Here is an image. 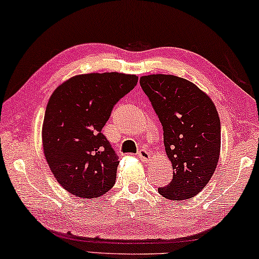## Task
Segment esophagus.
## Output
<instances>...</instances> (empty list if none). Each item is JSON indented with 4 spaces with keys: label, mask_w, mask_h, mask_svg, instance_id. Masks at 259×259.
Returning a JSON list of instances; mask_svg holds the SVG:
<instances>
[{
    "label": "esophagus",
    "mask_w": 259,
    "mask_h": 259,
    "mask_svg": "<svg viewBox=\"0 0 259 259\" xmlns=\"http://www.w3.org/2000/svg\"><path fill=\"white\" fill-rule=\"evenodd\" d=\"M137 156L141 159V161L148 162L150 161V153L147 149H140L139 153H137Z\"/></svg>",
    "instance_id": "34e87169"
}]
</instances>
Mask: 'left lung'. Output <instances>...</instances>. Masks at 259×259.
I'll return each mask as SVG.
<instances>
[{
  "label": "left lung",
  "mask_w": 259,
  "mask_h": 259,
  "mask_svg": "<svg viewBox=\"0 0 259 259\" xmlns=\"http://www.w3.org/2000/svg\"><path fill=\"white\" fill-rule=\"evenodd\" d=\"M162 124L163 145L172 162L173 179L159 188L165 198L183 201L204 189L220 158L221 124L212 100L195 83L175 75L140 78Z\"/></svg>",
  "instance_id": "left-lung-1"
}]
</instances>
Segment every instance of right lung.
<instances>
[{
	"instance_id": "right-lung-1",
	"label": "right lung",
	"mask_w": 259,
	"mask_h": 259,
	"mask_svg": "<svg viewBox=\"0 0 259 259\" xmlns=\"http://www.w3.org/2000/svg\"><path fill=\"white\" fill-rule=\"evenodd\" d=\"M137 80L136 75L122 73L82 74L51 94L41 129L42 149L56 181L71 195L101 197L116 183L118 156L101 130Z\"/></svg>"
}]
</instances>
